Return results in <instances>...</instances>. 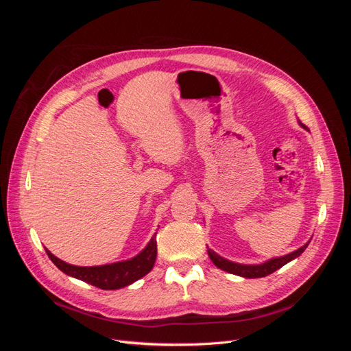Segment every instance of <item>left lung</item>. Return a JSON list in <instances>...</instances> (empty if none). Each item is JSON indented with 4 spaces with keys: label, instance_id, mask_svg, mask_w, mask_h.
<instances>
[{
    "label": "left lung",
    "instance_id": "1",
    "mask_svg": "<svg viewBox=\"0 0 351 351\" xmlns=\"http://www.w3.org/2000/svg\"><path fill=\"white\" fill-rule=\"evenodd\" d=\"M309 243L311 241H307L304 246H302L300 249H297V250H294L289 254H285V256L272 258V259L263 262V263H259V265H243V263L231 262V261L221 258L218 253H215L214 250H210V249H208V254H209L210 261L214 262L215 267H218L222 271H227L230 274H234V275H239V277H244V278H262V277H267V275L280 269L281 267H284L285 263H289L293 259L299 258L300 254L304 252V249L309 246Z\"/></svg>",
    "mask_w": 351,
    "mask_h": 351
}]
</instances>
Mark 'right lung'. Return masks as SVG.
<instances>
[{
  "mask_svg": "<svg viewBox=\"0 0 351 351\" xmlns=\"http://www.w3.org/2000/svg\"><path fill=\"white\" fill-rule=\"evenodd\" d=\"M45 250L56 267L70 277L82 280L102 290H119L151 272L156 259V239L154 236L147 246L132 259L99 265V267H76V265H70L58 259L48 249Z\"/></svg>",
  "mask_w": 351,
  "mask_h": 351,
  "instance_id": "obj_1",
  "label": "right lung"
}]
</instances>
